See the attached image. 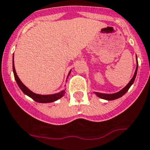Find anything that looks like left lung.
<instances>
[{"instance_id": "left-lung-1", "label": "left lung", "mask_w": 150, "mask_h": 150, "mask_svg": "<svg viewBox=\"0 0 150 150\" xmlns=\"http://www.w3.org/2000/svg\"><path fill=\"white\" fill-rule=\"evenodd\" d=\"M136 60H137V67H136L135 72H134V76L133 78L131 79L130 81L129 82L126 86L124 87L123 89H122L121 90H120L117 93H110V94H108V93H98V92H94V93L98 97L101 98H103V99H105V100H108V101H111V100H114V99H117V98H120L121 96L124 95V94L126 93V92L129 90V89L130 88V87L134 83V80H135L136 75H137V67H138V63H137V55H136Z\"/></svg>"}]
</instances>
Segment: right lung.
I'll use <instances>...</instances> for the list:
<instances>
[{
  "instance_id": "add662e5",
  "label": "right lung",
  "mask_w": 150,
  "mask_h": 150,
  "mask_svg": "<svg viewBox=\"0 0 150 150\" xmlns=\"http://www.w3.org/2000/svg\"><path fill=\"white\" fill-rule=\"evenodd\" d=\"M14 57H13V73H14V77L15 79H16V82H17V84L18 85L19 88L21 89V91L25 94V95L28 96L29 97H30L31 98H33V100L36 101V102H40V103H49V102H53L55 101L58 100L59 98H62V97L64 96L65 94V90H62L60 93H57L55 94H51V95H40V94H36L33 92H32L31 90H29L28 87L25 86L22 82L21 81V80L19 79V78L18 77L17 74H16V69H15V66H14ZM70 72L69 73L68 76L69 75Z\"/></svg>"
}]
</instances>
